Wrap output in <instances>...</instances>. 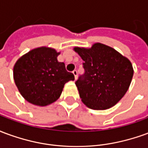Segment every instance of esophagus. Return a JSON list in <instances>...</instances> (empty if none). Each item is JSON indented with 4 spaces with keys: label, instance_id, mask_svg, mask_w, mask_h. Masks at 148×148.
<instances>
[{
    "label": "esophagus",
    "instance_id": "esophagus-1",
    "mask_svg": "<svg viewBox=\"0 0 148 148\" xmlns=\"http://www.w3.org/2000/svg\"><path fill=\"white\" fill-rule=\"evenodd\" d=\"M73 74L74 75V78L75 79H77V71H76V70H74V71H73Z\"/></svg>",
    "mask_w": 148,
    "mask_h": 148
}]
</instances>
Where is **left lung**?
<instances>
[{
	"label": "left lung",
	"mask_w": 148,
	"mask_h": 148,
	"mask_svg": "<svg viewBox=\"0 0 148 148\" xmlns=\"http://www.w3.org/2000/svg\"><path fill=\"white\" fill-rule=\"evenodd\" d=\"M74 51L84 61L85 74L75 82L84 105L94 110L116 105L127 93L133 77L130 60L101 42L91 47H74Z\"/></svg>",
	"instance_id": "8db88e82"
}]
</instances>
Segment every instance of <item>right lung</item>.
Masks as SVG:
<instances>
[{
	"instance_id": "obj_1",
	"label": "right lung",
	"mask_w": 148,
	"mask_h": 148,
	"mask_svg": "<svg viewBox=\"0 0 148 148\" xmlns=\"http://www.w3.org/2000/svg\"><path fill=\"white\" fill-rule=\"evenodd\" d=\"M60 52L49 47L31 50L18 58L13 66V78L21 96L27 102L47 106L61 96L64 85L74 81L64 62L58 61Z\"/></svg>"
}]
</instances>
